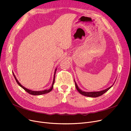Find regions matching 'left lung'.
Returning a JSON list of instances; mask_svg holds the SVG:
<instances>
[{"instance_id":"1","label":"left lung","mask_w":131,"mask_h":131,"mask_svg":"<svg viewBox=\"0 0 131 131\" xmlns=\"http://www.w3.org/2000/svg\"><path fill=\"white\" fill-rule=\"evenodd\" d=\"M74 82H75V86H76V88L77 89V90L79 91V92L82 94L84 96H86V97H92V98H95V97H99V96L102 95L103 94H104L106 92H107L108 90H109L110 89H111L113 85H112L111 86L109 87L108 88L105 89V90H102V91H94V92H85V91H82L80 89H79V86H78L76 82H75V80H74ZM114 82V83H115ZM114 85V84H113Z\"/></svg>"}]
</instances>
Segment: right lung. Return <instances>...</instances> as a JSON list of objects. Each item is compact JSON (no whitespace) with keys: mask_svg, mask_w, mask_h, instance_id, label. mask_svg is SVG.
I'll list each match as a JSON object with an SVG mask.
<instances>
[{"mask_svg":"<svg viewBox=\"0 0 131 131\" xmlns=\"http://www.w3.org/2000/svg\"><path fill=\"white\" fill-rule=\"evenodd\" d=\"M56 70H57V68H56V70H55L54 71V76H53V82H52V86H51V88L48 89V90H43V91H33V90H30V89H27L25 87H24L21 84H20L19 82H18V81L17 80V79H16L15 75H14V73H13V75L14 77V78L15 79V80L16 81V82L17 83V84L21 87L25 91H26L27 93H29V94H31V95H41V94H46V93H49L53 89V84L54 83V79H55V74H56Z\"/></svg>","mask_w":131,"mask_h":131,"instance_id":"obj_1","label":"right lung"}]
</instances>
